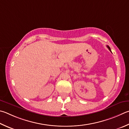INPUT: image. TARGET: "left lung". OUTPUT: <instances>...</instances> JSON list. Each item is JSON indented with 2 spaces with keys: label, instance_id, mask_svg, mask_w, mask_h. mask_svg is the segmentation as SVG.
I'll return each mask as SVG.
<instances>
[{
  "label": "left lung",
  "instance_id": "left-lung-1",
  "mask_svg": "<svg viewBox=\"0 0 129 129\" xmlns=\"http://www.w3.org/2000/svg\"><path fill=\"white\" fill-rule=\"evenodd\" d=\"M107 47H108V49H109V51H111V48H110V47H109V46H107Z\"/></svg>",
  "mask_w": 129,
  "mask_h": 129
}]
</instances>
